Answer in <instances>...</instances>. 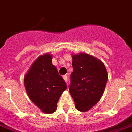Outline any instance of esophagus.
<instances>
[{
  "instance_id": "obj_1",
  "label": "esophagus",
  "mask_w": 132,
  "mask_h": 132,
  "mask_svg": "<svg viewBox=\"0 0 132 132\" xmlns=\"http://www.w3.org/2000/svg\"><path fill=\"white\" fill-rule=\"evenodd\" d=\"M63 78H64V79L65 80V82H67V81H68V77H67V75H64V76H63Z\"/></svg>"
}]
</instances>
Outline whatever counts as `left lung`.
<instances>
[{
	"label": "left lung",
	"instance_id": "1",
	"mask_svg": "<svg viewBox=\"0 0 132 132\" xmlns=\"http://www.w3.org/2000/svg\"><path fill=\"white\" fill-rule=\"evenodd\" d=\"M69 91L79 111H86L103 95L108 75L100 59L86 53L73 55Z\"/></svg>",
	"mask_w": 132,
	"mask_h": 132
}]
</instances>
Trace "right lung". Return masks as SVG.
<instances>
[{"label": "right lung", "instance_id": "1", "mask_svg": "<svg viewBox=\"0 0 132 132\" xmlns=\"http://www.w3.org/2000/svg\"><path fill=\"white\" fill-rule=\"evenodd\" d=\"M52 55L39 57L25 75L24 84L30 99L45 113H53L59 97L66 89V82L52 64Z\"/></svg>", "mask_w": 132, "mask_h": 132}]
</instances>
